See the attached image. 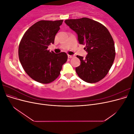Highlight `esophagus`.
Here are the masks:
<instances>
[{"label":"esophagus","mask_w":134,"mask_h":134,"mask_svg":"<svg viewBox=\"0 0 134 134\" xmlns=\"http://www.w3.org/2000/svg\"><path fill=\"white\" fill-rule=\"evenodd\" d=\"M68 58H72V57H73V56L72 55H68Z\"/></svg>","instance_id":"1"}]
</instances>
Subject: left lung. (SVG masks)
<instances>
[{"label":"left lung","instance_id":"obj_1","mask_svg":"<svg viewBox=\"0 0 134 134\" xmlns=\"http://www.w3.org/2000/svg\"><path fill=\"white\" fill-rule=\"evenodd\" d=\"M66 25L78 35L80 44H85L88 52L85 59L77 55L80 65L75 68L77 74L86 82L94 83L104 78L115 58V44L107 28L88 18L70 19Z\"/></svg>","mask_w":134,"mask_h":134}]
</instances>
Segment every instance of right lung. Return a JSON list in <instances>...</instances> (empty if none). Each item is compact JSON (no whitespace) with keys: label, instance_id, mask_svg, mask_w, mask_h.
<instances>
[{"label":"right lung","instance_id":"right-lung-1","mask_svg":"<svg viewBox=\"0 0 134 134\" xmlns=\"http://www.w3.org/2000/svg\"><path fill=\"white\" fill-rule=\"evenodd\" d=\"M63 22L42 20L36 22L28 28L19 43L20 62L26 73L36 82L42 84L53 82L68 60L65 52L55 54L47 50L48 46L54 43Z\"/></svg>","mask_w":134,"mask_h":134}]
</instances>
